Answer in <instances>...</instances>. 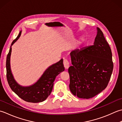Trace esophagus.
<instances>
[{"label": "esophagus", "mask_w": 122, "mask_h": 122, "mask_svg": "<svg viewBox=\"0 0 122 122\" xmlns=\"http://www.w3.org/2000/svg\"><path fill=\"white\" fill-rule=\"evenodd\" d=\"M63 64H64V67L65 69H68L69 67V62L67 59H64L63 61Z\"/></svg>", "instance_id": "34e87169"}]
</instances>
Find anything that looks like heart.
<instances>
[{"instance_id": "b5f03b06", "label": "heart", "mask_w": 122, "mask_h": 122, "mask_svg": "<svg viewBox=\"0 0 122 122\" xmlns=\"http://www.w3.org/2000/svg\"><path fill=\"white\" fill-rule=\"evenodd\" d=\"M83 41H84L83 39H81V40L80 41V42H79V43H83Z\"/></svg>"}]
</instances>
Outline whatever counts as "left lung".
<instances>
[{"label":"left lung","mask_w":122,"mask_h":122,"mask_svg":"<svg viewBox=\"0 0 122 122\" xmlns=\"http://www.w3.org/2000/svg\"><path fill=\"white\" fill-rule=\"evenodd\" d=\"M70 55L69 86L74 95L89 99L105 89L113 69L112 53L98 27L93 45L75 49Z\"/></svg>","instance_id":"8db88e82"}]
</instances>
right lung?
<instances>
[{
	"mask_svg": "<svg viewBox=\"0 0 122 122\" xmlns=\"http://www.w3.org/2000/svg\"><path fill=\"white\" fill-rule=\"evenodd\" d=\"M21 31L17 38L12 42L6 59L7 79L10 87L19 97L30 103H39L46 100L53 90L54 81L56 77L65 70L63 59L47 68L35 83L29 86H23L17 83L11 73L10 56L11 46L21 36Z\"/></svg>",
	"mask_w": 122,
	"mask_h": 122,
	"instance_id": "add662e5",
	"label": "right lung"
}]
</instances>
